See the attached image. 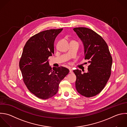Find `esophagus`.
Wrapping results in <instances>:
<instances>
[{
  "label": "esophagus",
  "mask_w": 127,
  "mask_h": 127,
  "mask_svg": "<svg viewBox=\"0 0 127 127\" xmlns=\"http://www.w3.org/2000/svg\"><path fill=\"white\" fill-rule=\"evenodd\" d=\"M69 72H70V73H73V70H72V69L69 68Z\"/></svg>",
  "instance_id": "1"
}]
</instances>
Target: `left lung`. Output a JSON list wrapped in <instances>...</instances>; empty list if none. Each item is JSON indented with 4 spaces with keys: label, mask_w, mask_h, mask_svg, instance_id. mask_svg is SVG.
I'll use <instances>...</instances> for the list:
<instances>
[{
    "label": "left lung",
    "mask_w": 127,
    "mask_h": 127,
    "mask_svg": "<svg viewBox=\"0 0 127 127\" xmlns=\"http://www.w3.org/2000/svg\"><path fill=\"white\" fill-rule=\"evenodd\" d=\"M82 41L84 59L88 60V72L73 70L76 76L75 87L82 96L91 97L99 94L104 88L111 73L112 58L105 40L92 30L85 27L73 28Z\"/></svg>",
    "instance_id": "1"
}]
</instances>
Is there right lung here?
I'll return each mask as SVG.
<instances>
[{
	"label": "right lung",
	"instance_id": "add662e5",
	"mask_svg": "<svg viewBox=\"0 0 127 127\" xmlns=\"http://www.w3.org/2000/svg\"><path fill=\"white\" fill-rule=\"evenodd\" d=\"M63 28L41 32L26 42L19 62L23 81L28 90L42 99L57 94L60 82L69 73L63 66L52 67L48 58L54 54V42Z\"/></svg>",
	"mask_w": 127,
	"mask_h": 127
}]
</instances>
